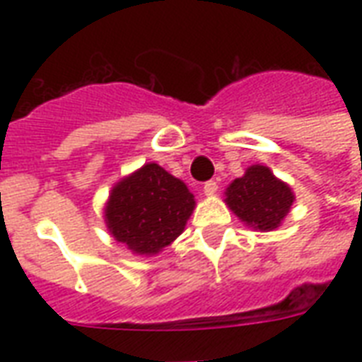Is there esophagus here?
I'll use <instances>...</instances> for the list:
<instances>
[{
	"label": "esophagus",
	"mask_w": 362,
	"mask_h": 362,
	"mask_svg": "<svg viewBox=\"0 0 362 362\" xmlns=\"http://www.w3.org/2000/svg\"><path fill=\"white\" fill-rule=\"evenodd\" d=\"M203 192H204V195H214V193L218 192V184H216L214 180H209V182H204V186H203Z\"/></svg>",
	"instance_id": "34e87169"
}]
</instances>
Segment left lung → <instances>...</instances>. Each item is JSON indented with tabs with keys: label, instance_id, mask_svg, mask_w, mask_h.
<instances>
[{
	"label": "left lung",
	"instance_id": "left-lung-1",
	"mask_svg": "<svg viewBox=\"0 0 362 362\" xmlns=\"http://www.w3.org/2000/svg\"><path fill=\"white\" fill-rule=\"evenodd\" d=\"M295 193L267 165H250L240 178L227 186L226 204L246 227L274 231L289 214Z\"/></svg>",
	"mask_w": 362,
	"mask_h": 362
}]
</instances>
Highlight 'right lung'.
Listing matches in <instances>:
<instances>
[{"label":"right lung","instance_id":"obj_1","mask_svg":"<svg viewBox=\"0 0 362 362\" xmlns=\"http://www.w3.org/2000/svg\"><path fill=\"white\" fill-rule=\"evenodd\" d=\"M195 204L180 178L158 163H144L112 186L103 209L105 226L136 255H158L184 233Z\"/></svg>","mask_w":362,"mask_h":362}]
</instances>
